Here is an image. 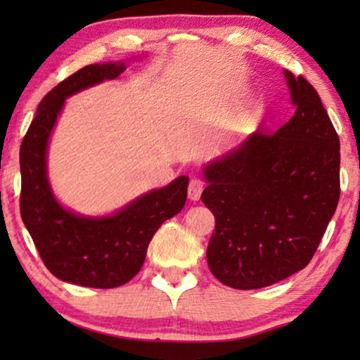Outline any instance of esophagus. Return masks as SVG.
<instances>
[{"instance_id": "esophagus-1", "label": "esophagus", "mask_w": 360, "mask_h": 360, "mask_svg": "<svg viewBox=\"0 0 360 360\" xmlns=\"http://www.w3.org/2000/svg\"><path fill=\"white\" fill-rule=\"evenodd\" d=\"M203 188H205L203 181H201L200 179H191L190 184H188V198L191 201H198Z\"/></svg>"}]
</instances>
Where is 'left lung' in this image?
<instances>
[{"instance_id":"8db88e82","label":"left lung","mask_w":360,"mask_h":360,"mask_svg":"<svg viewBox=\"0 0 360 360\" xmlns=\"http://www.w3.org/2000/svg\"><path fill=\"white\" fill-rule=\"evenodd\" d=\"M283 77L292 120L203 167L201 201L216 218L206 260L231 288H264L307 267L339 201L338 132L316 90Z\"/></svg>"}]
</instances>
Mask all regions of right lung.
<instances>
[{
    "label": "right lung",
    "mask_w": 360,
    "mask_h": 360,
    "mask_svg": "<svg viewBox=\"0 0 360 360\" xmlns=\"http://www.w3.org/2000/svg\"><path fill=\"white\" fill-rule=\"evenodd\" d=\"M126 62L80 68L47 93L24 136L21 164V218L52 275L91 288H115L129 282L144 264L155 231L179 214L186 201L188 176L137 196L108 216L68 210L53 195L47 176V150L67 98L105 80H115Z\"/></svg>",
    "instance_id": "obj_1"
}]
</instances>
